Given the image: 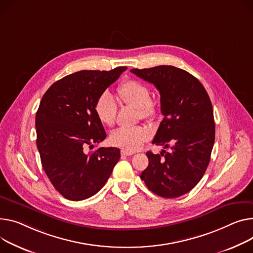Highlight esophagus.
<instances>
[{
    "instance_id": "34e87169",
    "label": "esophagus",
    "mask_w": 253,
    "mask_h": 253,
    "mask_svg": "<svg viewBox=\"0 0 253 253\" xmlns=\"http://www.w3.org/2000/svg\"><path fill=\"white\" fill-rule=\"evenodd\" d=\"M121 155H122V156H125V157H128V156L134 155V153H133V151H129V150L122 149V150H121Z\"/></svg>"
}]
</instances>
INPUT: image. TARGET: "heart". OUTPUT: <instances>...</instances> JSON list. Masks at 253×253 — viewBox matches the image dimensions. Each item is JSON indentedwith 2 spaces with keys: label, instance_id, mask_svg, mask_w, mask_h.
<instances>
[{
  "label": "heart",
  "instance_id": "b5f03b06",
  "mask_svg": "<svg viewBox=\"0 0 253 253\" xmlns=\"http://www.w3.org/2000/svg\"><path fill=\"white\" fill-rule=\"evenodd\" d=\"M120 99L128 106L137 108L138 116L145 120H154L159 115L158 105L150 99V90L142 82L134 79L123 81L117 88ZM118 106L115 97L104 91L97 97L94 105V113L103 125L113 126L116 121ZM151 136L146 127L137 126L131 128H119L110 135L111 144L125 150L135 151L139 149Z\"/></svg>",
  "mask_w": 253,
  "mask_h": 253
}]
</instances>
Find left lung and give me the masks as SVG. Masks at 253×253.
<instances>
[{"label":"left lung","instance_id":"1","mask_svg":"<svg viewBox=\"0 0 253 253\" xmlns=\"http://www.w3.org/2000/svg\"><path fill=\"white\" fill-rule=\"evenodd\" d=\"M130 71L160 91L164 119L153 143L172 149L147 151L148 166L140 178L155 194L179 197L196 186L211 160L215 129L210 96L197 78L174 66Z\"/></svg>","mask_w":253,"mask_h":253}]
</instances>
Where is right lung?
<instances>
[{
    "label": "right lung",
    "instance_id": "obj_1",
    "mask_svg": "<svg viewBox=\"0 0 253 253\" xmlns=\"http://www.w3.org/2000/svg\"><path fill=\"white\" fill-rule=\"evenodd\" d=\"M126 69L67 75L50 85L41 100L36 128L42 165L53 186L67 199L83 200L98 192L120 159L117 147H99L91 154L84 148L107 137L94 105Z\"/></svg>",
    "mask_w": 253,
    "mask_h": 253
}]
</instances>
